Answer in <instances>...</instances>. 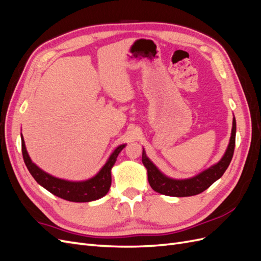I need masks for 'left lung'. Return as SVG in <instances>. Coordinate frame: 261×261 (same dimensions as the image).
Listing matches in <instances>:
<instances>
[{"instance_id":"1","label":"left lung","mask_w":261,"mask_h":261,"mask_svg":"<svg viewBox=\"0 0 261 261\" xmlns=\"http://www.w3.org/2000/svg\"><path fill=\"white\" fill-rule=\"evenodd\" d=\"M235 134L236 122L235 118H233V127L230 144H228V147L222 159L217 164L213 165V167L200 173V174L187 179H173L165 176L148 159L146 152L143 150V163L148 172V181L150 186L156 193L173 197L194 196L206 191L208 187H210L217 179L223 175V173L225 172L228 165H230L235 148Z\"/></svg>"}]
</instances>
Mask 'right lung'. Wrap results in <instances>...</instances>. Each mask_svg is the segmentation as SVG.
<instances>
[{"mask_svg":"<svg viewBox=\"0 0 261 261\" xmlns=\"http://www.w3.org/2000/svg\"><path fill=\"white\" fill-rule=\"evenodd\" d=\"M125 145H121L114 150V152L109 158L105 167L100 170L94 177L84 181H69L48 174L41 169H39L35 163L31 162L25 147V141H23L21 136V152L23 161H25L30 174L37 180V183L43 186L46 191H49L53 195L60 197V198L74 202H88L97 200L108 194L112 183L111 169L116 161L118 153L122 151Z\"/></svg>","mask_w":261,"mask_h":261,"instance_id":"obj_1","label":"right lung"}]
</instances>
